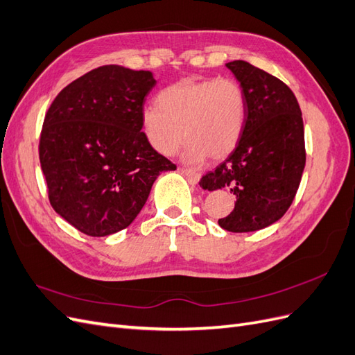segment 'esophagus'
Returning <instances> with one entry per match:
<instances>
[{"label":"esophagus","mask_w":355,"mask_h":355,"mask_svg":"<svg viewBox=\"0 0 355 355\" xmlns=\"http://www.w3.org/2000/svg\"><path fill=\"white\" fill-rule=\"evenodd\" d=\"M180 171L183 172L184 175H187L191 181H193V183H198L199 178H200V174H199V172H196V171H193V169H189V168H180Z\"/></svg>","instance_id":"34e87169"}]
</instances>
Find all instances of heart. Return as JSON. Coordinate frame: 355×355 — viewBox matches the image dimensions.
I'll list each match as a JSON object with an SVG mask.
<instances>
[{
  "label": "heart",
  "instance_id": "obj_1",
  "mask_svg": "<svg viewBox=\"0 0 355 355\" xmlns=\"http://www.w3.org/2000/svg\"><path fill=\"white\" fill-rule=\"evenodd\" d=\"M143 129L162 155H174L190 139L184 157L223 159L235 150L245 123L244 90L232 78H184L157 95L143 111ZM187 134H184V130Z\"/></svg>",
  "mask_w": 355,
  "mask_h": 355
}]
</instances>
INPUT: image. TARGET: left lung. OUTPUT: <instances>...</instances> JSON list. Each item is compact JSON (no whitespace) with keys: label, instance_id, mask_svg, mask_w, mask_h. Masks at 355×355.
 Masks as SVG:
<instances>
[{"label":"left lung","instance_id":"8db88e82","mask_svg":"<svg viewBox=\"0 0 355 355\" xmlns=\"http://www.w3.org/2000/svg\"><path fill=\"white\" fill-rule=\"evenodd\" d=\"M226 67L244 90L245 123L235 150L199 186L230 189L235 208L218 225L242 234L270 226L290 208L306 162L305 132L297 99L284 82L247 60Z\"/></svg>","mask_w":355,"mask_h":355}]
</instances>
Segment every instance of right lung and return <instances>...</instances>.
<instances>
[{"instance_id": "1", "label": "right lung", "mask_w": 355, "mask_h": 355, "mask_svg": "<svg viewBox=\"0 0 355 355\" xmlns=\"http://www.w3.org/2000/svg\"><path fill=\"white\" fill-rule=\"evenodd\" d=\"M150 71L104 65L60 90L49 107L38 155L52 208L89 236L128 227L162 171L177 166L143 129Z\"/></svg>"}]
</instances>
